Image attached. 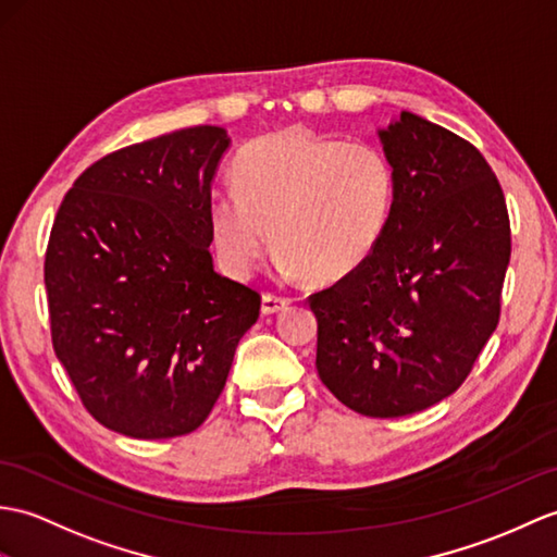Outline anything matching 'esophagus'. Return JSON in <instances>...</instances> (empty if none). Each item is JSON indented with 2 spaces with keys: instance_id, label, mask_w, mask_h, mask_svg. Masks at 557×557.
Instances as JSON below:
<instances>
[{
  "instance_id": "esophagus-1",
  "label": "esophagus",
  "mask_w": 557,
  "mask_h": 557,
  "mask_svg": "<svg viewBox=\"0 0 557 557\" xmlns=\"http://www.w3.org/2000/svg\"><path fill=\"white\" fill-rule=\"evenodd\" d=\"M289 306V299H284V296H275V294H263L261 299V313L263 315H275L280 310H284Z\"/></svg>"
}]
</instances>
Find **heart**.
Here are the masks:
<instances>
[{"label":"heart","mask_w":557,"mask_h":557,"mask_svg":"<svg viewBox=\"0 0 557 557\" xmlns=\"http://www.w3.org/2000/svg\"><path fill=\"white\" fill-rule=\"evenodd\" d=\"M235 189L209 201L223 261L247 275L270 244L289 277L339 282L380 247L394 213L396 173L370 141L284 127L251 139L232 163Z\"/></svg>","instance_id":"heart-1"}]
</instances>
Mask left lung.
Masks as SVG:
<instances>
[{
    "instance_id": "obj_1",
    "label": "left lung",
    "mask_w": 557,
    "mask_h": 557,
    "mask_svg": "<svg viewBox=\"0 0 557 557\" xmlns=\"http://www.w3.org/2000/svg\"><path fill=\"white\" fill-rule=\"evenodd\" d=\"M377 135L396 173L389 227L310 310L322 384L360 416L400 418L454 394L494 334L510 220L470 141L410 111Z\"/></svg>"
}]
</instances>
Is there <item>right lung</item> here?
<instances>
[{"label": "right lung", "instance_id": "1", "mask_svg": "<svg viewBox=\"0 0 557 557\" xmlns=\"http://www.w3.org/2000/svg\"><path fill=\"white\" fill-rule=\"evenodd\" d=\"M225 127L99 159L63 197L45 287L57 358L97 422L133 438L197 430L223 392L258 292L218 275L211 185Z\"/></svg>", "mask_w": 557, "mask_h": 557}]
</instances>
